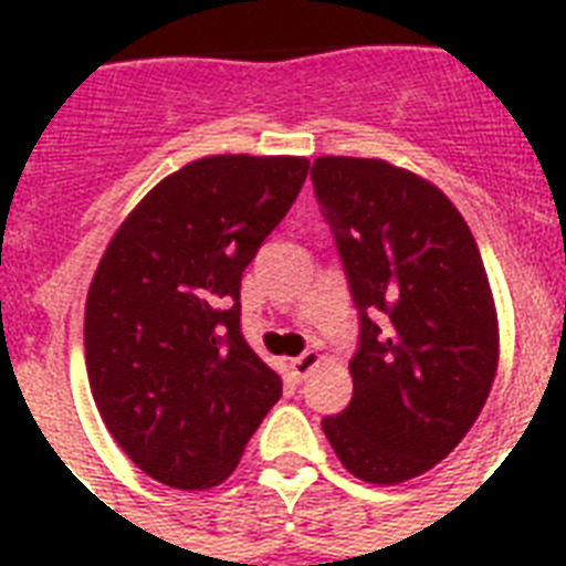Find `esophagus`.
Returning <instances> with one entry per match:
<instances>
[{
  "mask_svg": "<svg viewBox=\"0 0 566 566\" xmlns=\"http://www.w3.org/2000/svg\"><path fill=\"white\" fill-rule=\"evenodd\" d=\"M319 364H323V355H319V353H302L300 358H293V361H291L293 376L302 381V378H308L311 373L317 370Z\"/></svg>",
  "mask_w": 566,
  "mask_h": 566,
  "instance_id": "1",
  "label": "esophagus"
}]
</instances>
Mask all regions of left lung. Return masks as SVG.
I'll return each instance as SVG.
<instances>
[{
	"label": "left lung",
	"mask_w": 566,
	"mask_h": 566,
	"mask_svg": "<svg viewBox=\"0 0 566 566\" xmlns=\"http://www.w3.org/2000/svg\"><path fill=\"white\" fill-rule=\"evenodd\" d=\"M311 179L361 314L353 402L323 431L355 479L408 482L464 440L496 378L482 252L449 196L417 172L323 155Z\"/></svg>",
	"instance_id": "8db88e82"
}]
</instances>
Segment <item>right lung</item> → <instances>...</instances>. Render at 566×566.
<instances>
[{
  "mask_svg": "<svg viewBox=\"0 0 566 566\" xmlns=\"http://www.w3.org/2000/svg\"><path fill=\"white\" fill-rule=\"evenodd\" d=\"M308 176L296 155H208L119 222L84 305V364L111 438L155 482H226L282 396L240 335V279Z\"/></svg>",
  "mask_w": 566,
  "mask_h": 566,
  "instance_id": "right-lung-1",
  "label": "right lung"
}]
</instances>
